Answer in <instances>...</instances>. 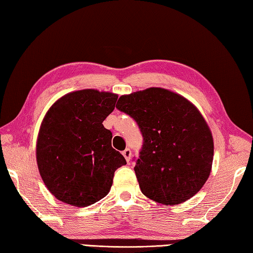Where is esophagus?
<instances>
[{
  "mask_svg": "<svg viewBox=\"0 0 253 253\" xmlns=\"http://www.w3.org/2000/svg\"><path fill=\"white\" fill-rule=\"evenodd\" d=\"M123 156L125 157V159H126V161H130V158H131V151H130V149H125L123 151Z\"/></svg>",
  "mask_w": 253,
  "mask_h": 253,
  "instance_id": "esophagus-1",
  "label": "esophagus"
}]
</instances>
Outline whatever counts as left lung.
Returning a JSON list of instances; mask_svg holds the SVG:
<instances>
[{
    "mask_svg": "<svg viewBox=\"0 0 253 253\" xmlns=\"http://www.w3.org/2000/svg\"><path fill=\"white\" fill-rule=\"evenodd\" d=\"M116 107L142 133L133 168L142 194L170 206L194 196L209 179L214 157L211 131L194 104L166 88L149 87L122 95Z\"/></svg>",
    "mask_w": 253,
    "mask_h": 253,
    "instance_id": "8db88e82",
    "label": "left lung"
}]
</instances>
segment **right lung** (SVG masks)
<instances>
[{
  "instance_id": "obj_1",
  "label": "right lung",
  "mask_w": 253,
  "mask_h": 253,
  "mask_svg": "<svg viewBox=\"0 0 253 253\" xmlns=\"http://www.w3.org/2000/svg\"><path fill=\"white\" fill-rule=\"evenodd\" d=\"M117 97L93 88L74 91L44 115L36 160L44 185L57 200L76 207L94 204L108 194L114 173L126 165L112 147L111 130L103 126Z\"/></svg>"
}]
</instances>
